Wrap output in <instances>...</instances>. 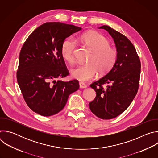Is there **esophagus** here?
<instances>
[{
	"label": "esophagus",
	"mask_w": 158,
	"mask_h": 158,
	"mask_svg": "<svg viewBox=\"0 0 158 158\" xmlns=\"http://www.w3.org/2000/svg\"><path fill=\"white\" fill-rule=\"evenodd\" d=\"M79 87H80V88L84 89V88H86L87 87V85L85 84H84V82H79Z\"/></svg>",
	"instance_id": "esophagus-1"
}]
</instances>
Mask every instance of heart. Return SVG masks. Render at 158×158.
Masks as SVG:
<instances>
[{
	"label": "heart",
	"mask_w": 158,
	"mask_h": 158,
	"mask_svg": "<svg viewBox=\"0 0 158 158\" xmlns=\"http://www.w3.org/2000/svg\"><path fill=\"white\" fill-rule=\"evenodd\" d=\"M86 48L92 52L87 60L88 64H80L71 70L73 77L85 81L93 78L99 72L100 74L109 73L114 66L118 54L110 47L109 40L96 32H89L82 34L79 39ZM77 44L74 39H65L61 46L62 57L69 63L74 61Z\"/></svg>",
	"instance_id": "obj_1"
}]
</instances>
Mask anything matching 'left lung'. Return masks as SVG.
Instances as JSON below:
<instances>
[{
    "label": "left lung",
    "mask_w": 158,
    "mask_h": 158,
    "mask_svg": "<svg viewBox=\"0 0 158 158\" xmlns=\"http://www.w3.org/2000/svg\"><path fill=\"white\" fill-rule=\"evenodd\" d=\"M99 29H105L113 38L118 56L113 68L90 85L95 90L96 96L89 103V108L97 117L110 119L126 110L136 96L141 62L136 49L125 35L107 26ZM104 84L109 85L104 88Z\"/></svg>",
    "instance_id": "left-lung-1"
}]
</instances>
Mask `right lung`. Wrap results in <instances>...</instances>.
Segmentation results:
<instances>
[{
  "label": "right lung",
  "mask_w": 158,
  "mask_h": 158,
  "mask_svg": "<svg viewBox=\"0 0 158 158\" xmlns=\"http://www.w3.org/2000/svg\"><path fill=\"white\" fill-rule=\"evenodd\" d=\"M81 29L60 22H46L35 29L22 46L17 82L26 104L36 113L43 116L58 113L69 95L79 88L76 79L64 82L58 79L69 75L61 54L62 44Z\"/></svg>",
  "instance_id": "add662e5"
}]
</instances>
